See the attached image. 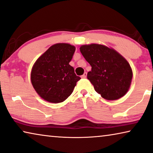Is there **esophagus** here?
Here are the masks:
<instances>
[{
  "label": "esophagus",
  "mask_w": 153,
  "mask_h": 153,
  "mask_svg": "<svg viewBox=\"0 0 153 153\" xmlns=\"http://www.w3.org/2000/svg\"><path fill=\"white\" fill-rule=\"evenodd\" d=\"M86 76H87V73H86V72H85L83 75H82V78H86Z\"/></svg>",
  "instance_id": "1"
}]
</instances>
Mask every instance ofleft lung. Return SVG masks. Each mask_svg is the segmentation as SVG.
<instances>
[{"mask_svg":"<svg viewBox=\"0 0 153 153\" xmlns=\"http://www.w3.org/2000/svg\"><path fill=\"white\" fill-rule=\"evenodd\" d=\"M79 50L92 67L87 78L97 93L107 100H116L127 93L133 72L123 56L112 48L96 43L83 45Z\"/></svg>","mask_w":153,"mask_h":153,"instance_id":"1","label":"left lung"}]
</instances>
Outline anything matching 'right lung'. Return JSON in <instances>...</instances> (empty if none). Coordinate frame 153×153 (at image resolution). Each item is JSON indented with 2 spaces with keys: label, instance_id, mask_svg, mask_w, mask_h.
<instances>
[{
  "label": "right lung",
  "instance_id": "1",
  "mask_svg": "<svg viewBox=\"0 0 153 153\" xmlns=\"http://www.w3.org/2000/svg\"><path fill=\"white\" fill-rule=\"evenodd\" d=\"M75 50L76 47L69 43H56L36 60L31 71V83L44 100L60 103L73 93L81 79L69 65Z\"/></svg>",
  "mask_w": 153,
  "mask_h": 153
}]
</instances>
